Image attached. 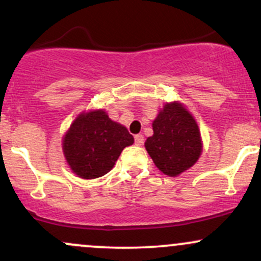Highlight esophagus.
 <instances>
[{
	"instance_id": "esophagus-1",
	"label": "esophagus",
	"mask_w": 261,
	"mask_h": 261,
	"mask_svg": "<svg viewBox=\"0 0 261 261\" xmlns=\"http://www.w3.org/2000/svg\"><path fill=\"white\" fill-rule=\"evenodd\" d=\"M143 142H145V137H143V135L139 134V135H136V136H135V145L142 146Z\"/></svg>"
}]
</instances>
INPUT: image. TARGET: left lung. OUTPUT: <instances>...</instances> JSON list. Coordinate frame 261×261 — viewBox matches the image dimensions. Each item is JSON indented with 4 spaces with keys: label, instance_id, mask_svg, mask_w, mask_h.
Wrapping results in <instances>:
<instances>
[{
    "label": "left lung",
    "instance_id": "1",
    "mask_svg": "<svg viewBox=\"0 0 261 261\" xmlns=\"http://www.w3.org/2000/svg\"><path fill=\"white\" fill-rule=\"evenodd\" d=\"M152 126L153 136L146 140L145 147L161 172L175 176L196 163L201 137L193 115L181 104H166Z\"/></svg>",
    "mask_w": 261,
    "mask_h": 261
}]
</instances>
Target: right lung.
Masks as SVG:
<instances>
[{
  "label": "right lung",
  "mask_w": 261,
  "mask_h": 261,
  "mask_svg": "<svg viewBox=\"0 0 261 261\" xmlns=\"http://www.w3.org/2000/svg\"><path fill=\"white\" fill-rule=\"evenodd\" d=\"M127 128L110 120L104 110L81 114L65 135L64 153L71 169L83 179H94L113 168L122 149L133 145Z\"/></svg>",
  "instance_id": "obj_1"
}]
</instances>
